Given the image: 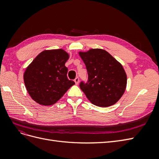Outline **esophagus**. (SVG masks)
<instances>
[{
	"mask_svg": "<svg viewBox=\"0 0 159 159\" xmlns=\"http://www.w3.org/2000/svg\"><path fill=\"white\" fill-rule=\"evenodd\" d=\"M74 81H75V83L76 85H78L79 84V78H78V77H77V78H75Z\"/></svg>",
	"mask_w": 159,
	"mask_h": 159,
	"instance_id": "obj_1",
	"label": "esophagus"
}]
</instances>
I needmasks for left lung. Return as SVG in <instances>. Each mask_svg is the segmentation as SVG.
I'll list each match as a JSON object with an SVG mask.
<instances>
[{"mask_svg": "<svg viewBox=\"0 0 159 159\" xmlns=\"http://www.w3.org/2000/svg\"><path fill=\"white\" fill-rule=\"evenodd\" d=\"M88 71L87 83L81 81V89L91 103L106 107L116 103L127 86V75L122 65L102 49L79 52Z\"/></svg>", "mask_w": 159, "mask_h": 159, "instance_id": "1", "label": "left lung"}]
</instances>
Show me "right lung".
Wrapping results in <instances>:
<instances>
[{
    "label": "right lung",
    "mask_w": 159,
    "mask_h": 159,
    "mask_svg": "<svg viewBox=\"0 0 159 159\" xmlns=\"http://www.w3.org/2000/svg\"><path fill=\"white\" fill-rule=\"evenodd\" d=\"M69 54L62 49L44 50L27 67L24 81L33 100L42 105L56 103L75 84L67 77Z\"/></svg>",
    "instance_id": "1"
}]
</instances>
